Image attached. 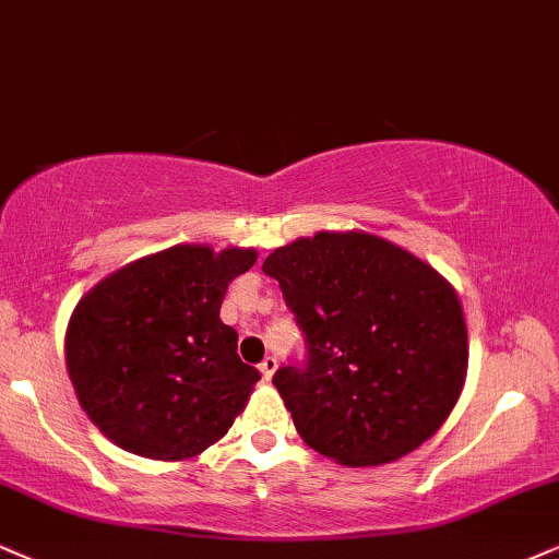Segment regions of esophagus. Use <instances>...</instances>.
I'll return each instance as SVG.
<instances>
[{
	"instance_id": "obj_1",
	"label": "esophagus",
	"mask_w": 559,
	"mask_h": 559,
	"mask_svg": "<svg viewBox=\"0 0 559 559\" xmlns=\"http://www.w3.org/2000/svg\"><path fill=\"white\" fill-rule=\"evenodd\" d=\"M259 370H261V376L266 378V381H272V376H274V370H277V357H264V360H261V365H259Z\"/></svg>"
}]
</instances>
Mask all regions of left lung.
Returning a JSON list of instances; mask_svg holds the SVG:
<instances>
[{
  "label": "left lung",
  "mask_w": 559,
  "mask_h": 559,
  "mask_svg": "<svg viewBox=\"0 0 559 559\" xmlns=\"http://www.w3.org/2000/svg\"><path fill=\"white\" fill-rule=\"evenodd\" d=\"M261 269L306 342V360L272 383L313 451L378 466L436 436L469 362L459 295L436 269L357 230L300 238Z\"/></svg>",
  "instance_id": "1"
}]
</instances>
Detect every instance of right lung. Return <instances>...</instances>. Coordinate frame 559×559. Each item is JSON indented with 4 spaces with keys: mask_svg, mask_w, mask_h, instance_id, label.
<instances>
[{
    "mask_svg": "<svg viewBox=\"0 0 559 559\" xmlns=\"http://www.w3.org/2000/svg\"><path fill=\"white\" fill-rule=\"evenodd\" d=\"M253 248L174 246L108 274L67 326V370L85 415L123 451L181 461L230 430L259 370L219 321Z\"/></svg>",
    "mask_w": 559,
    "mask_h": 559,
    "instance_id": "right-lung-1",
    "label": "right lung"
}]
</instances>
